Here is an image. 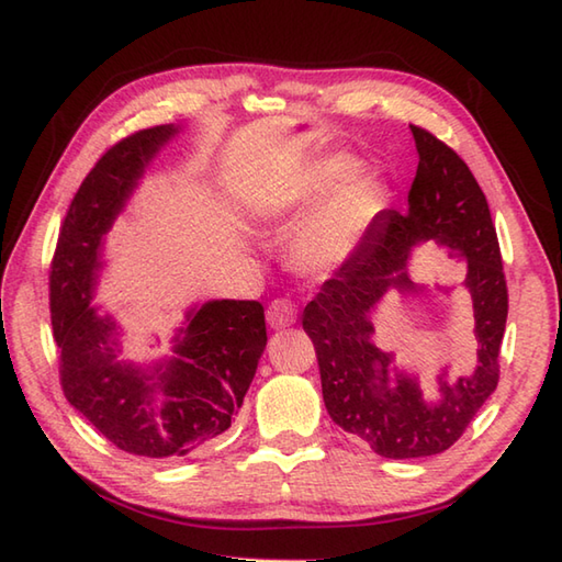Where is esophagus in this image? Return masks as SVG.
Returning <instances> with one entry per match:
<instances>
[{
	"label": "esophagus",
	"instance_id": "obj_1",
	"mask_svg": "<svg viewBox=\"0 0 562 562\" xmlns=\"http://www.w3.org/2000/svg\"><path fill=\"white\" fill-rule=\"evenodd\" d=\"M266 318L270 328H288L296 321V306L290 300H274L268 306Z\"/></svg>",
	"mask_w": 562,
	"mask_h": 562
}]
</instances>
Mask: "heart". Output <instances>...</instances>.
<instances>
[{"mask_svg": "<svg viewBox=\"0 0 562 562\" xmlns=\"http://www.w3.org/2000/svg\"><path fill=\"white\" fill-rule=\"evenodd\" d=\"M355 173L357 161L338 154L321 161L296 190L292 205L300 210L329 195L294 234L292 258L300 270L326 274L340 268L374 224L381 210V190L367 178L352 182Z\"/></svg>", "mask_w": 562, "mask_h": 562, "instance_id": "1", "label": "heart"}]
</instances>
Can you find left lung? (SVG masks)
<instances>
[{"label": "left lung", "mask_w": 562, "mask_h": 562, "mask_svg": "<svg viewBox=\"0 0 562 562\" xmlns=\"http://www.w3.org/2000/svg\"><path fill=\"white\" fill-rule=\"evenodd\" d=\"M417 171L408 212L376 214L362 244L308 302L302 326L316 348L321 389L333 423L367 441L379 457L417 459L449 449L499 381V345L507 324V280L491 207L457 151L425 127L411 125ZM435 240L467 258L480 364L449 387L442 401H422L404 375L390 384V360L373 345L371 312L389 289L414 291L407 278L409 248Z\"/></svg>", "instance_id": "1"}]
</instances>
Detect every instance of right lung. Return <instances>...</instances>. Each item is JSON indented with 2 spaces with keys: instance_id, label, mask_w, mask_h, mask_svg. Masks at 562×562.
<instances>
[{
  "instance_id": "add662e5",
  "label": "right lung",
  "mask_w": 562,
  "mask_h": 562,
  "mask_svg": "<svg viewBox=\"0 0 562 562\" xmlns=\"http://www.w3.org/2000/svg\"><path fill=\"white\" fill-rule=\"evenodd\" d=\"M157 125L123 137L83 178L50 262V321L65 398L117 449L147 459L200 453L232 427L266 350L260 302H207L188 312L169 362L139 369L121 357L117 326L91 306L103 236L164 142Z\"/></svg>"
}]
</instances>
